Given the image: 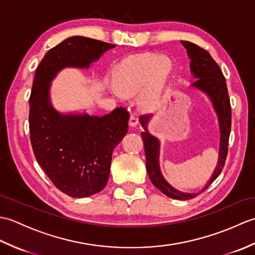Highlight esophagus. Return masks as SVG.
<instances>
[{"instance_id": "34e87169", "label": "esophagus", "mask_w": 255, "mask_h": 255, "mask_svg": "<svg viewBox=\"0 0 255 255\" xmlns=\"http://www.w3.org/2000/svg\"><path fill=\"white\" fill-rule=\"evenodd\" d=\"M129 125H130L131 127H136L138 125V118L134 115H131L130 118H129Z\"/></svg>"}]
</instances>
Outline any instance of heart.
Returning a JSON list of instances; mask_svg holds the SVG:
<instances>
[{"label": "heart", "mask_w": 255, "mask_h": 255, "mask_svg": "<svg viewBox=\"0 0 255 255\" xmlns=\"http://www.w3.org/2000/svg\"><path fill=\"white\" fill-rule=\"evenodd\" d=\"M173 70L169 58L154 53L134 56L123 61L115 73V82L110 89L119 99L137 94L138 106L145 113L158 111Z\"/></svg>", "instance_id": "heart-1"}]
</instances>
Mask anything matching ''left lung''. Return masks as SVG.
Returning a JSON list of instances; mask_svg holds the SVG:
<instances>
[{"label":"left lung","instance_id":"left-lung-1","mask_svg":"<svg viewBox=\"0 0 255 255\" xmlns=\"http://www.w3.org/2000/svg\"><path fill=\"white\" fill-rule=\"evenodd\" d=\"M181 42L186 48L187 55L189 59H191V71L194 74V77L197 79L193 83V86L205 92L209 96V99L213 102L215 111L218 115L220 127V148L218 164L216 166L214 174L210 177V181L200 191V193H203L219 176L225 166L227 154H228V143L231 129V105L226 79L223 72H221L219 66L211 58L209 52L203 49V48H200L199 46L193 44V42L183 40ZM151 117H152V115L145 114V115H141L139 118L140 124H141V126L144 129V131L141 132V137L143 140L145 151V167H147L150 181L162 193L173 199L185 200L196 197L200 193H182L177 191V189L173 188L164 180V177L162 176L159 167L160 142L155 137L151 136L147 128Z\"/></svg>","mask_w":255,"mask_h":255}]
</instances>
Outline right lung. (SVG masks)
Segmentation results:
<instances>
[{"mask_svg":"<svg viewBox=\"0 0 255 255\" xmlns=\"http://www.w3.org/2000/svg\"><path fill=\"white\" fill-rule=\"evenodd\" d=\"M115 47L74 36L48 51L36 69L29 97V131L38 164L58 189L88 197L106 186L112 154L128 130L129 113L118 107L105 116L62 115L52 107V79L66 67L89 68Z\"/></svg>","mask_w":255,"mask_h":255,"instance_id":"add662e5","label":"right lung"}]
</instances>
